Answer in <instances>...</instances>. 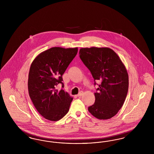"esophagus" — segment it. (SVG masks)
<instances>
[{
	"label": "esophagus",
	"instance_id": "1",
	"mask_svg": "<svg viewBox=\"0 0 154 154\" xmlns=\"http://www.w3.org/2000/svg\"><path fill=\"white\" fill-rule=\"evenodd\" d=\"M82 94H83V92H82V91H80V92L79 93V94L77 96L78 97H79V96L82 95Z\"/></svg>",
	"mask_w": 154,
	"mask_h": 154
}]
</instances>
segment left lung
<instances>
[{"label":"left lung","instance_id":"1","mask_svg":"<svg viewBox=\"0 0 154 154\" xmlns=\"http://www.w3.org/2000/svg\"><path fill=\"white\" fill-rule=\"evenodd\" d=\"M80 58L95 81L101 83L95 93V102L88 107L89 112L99 119H108L117 114L127 96L129 78L126 69L117 54L109 48H82Z\"/></svg>","mask_w":154,"mask_h":154}]
</instances>
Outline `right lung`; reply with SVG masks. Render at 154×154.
Returning <instances> with one entry per match:
<instances>
[{
    "mask_svg": "<svg viewBox=\"0 0 154 154\" xmlns=\"http://www.w3.org/2000/svg\"><path fill=\"white\" fill-rule=\"evenodd\" d=\"M78 52V48L52 47L40 54L30 67L28 91L37 111L44 118L57 121L63 117L69 110L73 97L62 88V75Z\"/></svg>",
    "mask_w": 154,
    "mask_h": 154,
    "instance_id": "right-lung-1",
    "label": "right lung"
}]
</instances>
